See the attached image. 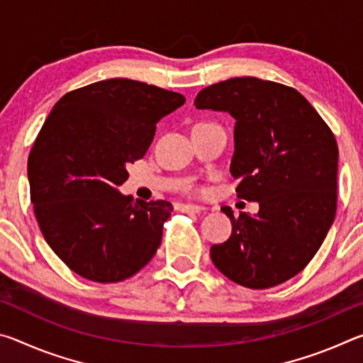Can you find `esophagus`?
<instances>
[{
	"instance_id": "1",
	"label": "esophagus",
	"mask_w": 363,
	"mask_h": 363,
	"mask_svg": "<svg viewBox=\"0 0 363 363\" xmlns=\"http://www.w3.org/2000/svg\"><path fill=\"white\" fill-rule=\"evenodd\" d=\"M181 210L184 211V213H203L206 208L205 206H201V205H192V203H186V205H182L181 206Z\"/></svg>"
}]
</instances>
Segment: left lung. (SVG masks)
I'll list each match as a JSON object with an SVG mask.
<instances>
[{
	"mask_svg": "<svg viewBox=\"0 0 363 363\" xmlns=\"http://www.w3.org/2000/svg\"><path fill=\"white\" fill-rule=\"evenodd\" d=\"M194 106L235 118L230 173L240 181L237 195L259 203L255 216L220 208L232 235L211 247L214 266L253 290L284 284L309 264L335 220L333 133L296 89L255 77L208 86Z\"/></svg>",
	"mask_w": 363,
	"mask_h": 363,
	"instance_id": "1",
	"label": "left lung"
}]
</instances>
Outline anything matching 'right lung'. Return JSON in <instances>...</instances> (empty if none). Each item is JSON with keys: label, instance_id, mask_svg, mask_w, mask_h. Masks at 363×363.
<instances>
[{"label": "right lung", "instance_id": "add662e5", "mask_svg": "<svg viewBox=\"0 0 363 363\" xmlns=\"http://www.w3.org/2000/svg\"><path fill=\"white\" fill-rule=\"evenodd\" d=\"M186 102L158 86L112 78L70 91L52 107L28 157L30 199L45 240L73 272L115 284L162 243L169 201L118 187L145 155L157 123Z\"/></svg>", "mask_w": 363, "mask_h": 363}]
</instances>
